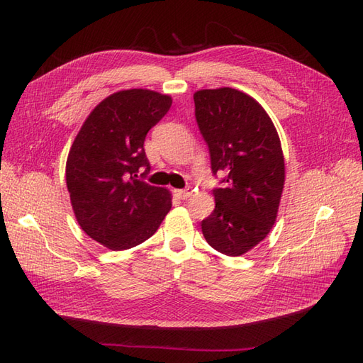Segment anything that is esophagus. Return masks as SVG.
<instances>
[{
    "mask_svg": "<svg viewBox=\"0 0 363 363\" xmlns=\"http://www.w3.org/2000/svg\"><path fill=\"white\" fill-rule=\"evenodd\" d=\"M174 194H175V196H177V199H180V200H188L189 196L192 195V191H191V189H175Z\"/></svg>",
    "mask_w": 363,
    "mask_h": 363,
    "instance_id": "34e87169",
    "label": "esophagus"
}]
</instances>
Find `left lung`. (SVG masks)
Segmentation results:
<instances>
[{"mask_svg": "<svg viewBox=\"0 0 363 363\" xmlns=\"http://www.w3.org/2000/svg\"><path fill=\"white\" fill-rule=\"evenodd\" d=\"M195 116L211 151L212 171L224 188L213 191L215 211L201 223L207 244L242 256L268 236L284 186V157L269 115L255 98L233 87L194 94Z\"/></svg>", "mask_w": 363, "mask_h": 363, "instance_id": "1", "label": "left lung"}]
</instances>
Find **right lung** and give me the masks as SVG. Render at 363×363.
Returning a JSON list of instances; mask_svg holds the SVG:
<instances>
[{"instance_id":"right-lung-1","label":"right lung","mask_w":363,"mask_h":363,"mask_svg":"<svg viewBox=\"0 0 363 363\" xmlns=\"http://www.w3.org/2000/svg\"><path fill=\"white\" fill-rule=\"evenodd\" d=\"M171 104V95L151 89L118 91L94 107L72 142L67 188L75 219L108 250L145 242L171 211V192L138 175L150 167L144 150L148 130Z\"/></svg>"}]
</instances>
